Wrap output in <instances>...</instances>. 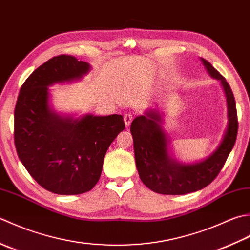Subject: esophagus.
<instances>
[{
    "label": "esophagus",
    "mask_w": 250,
    "mask_h": 250,
    "mask_svg": "<svg viewBox=\"0 0 250 250\" xmlns=\"http://www.w3.org/2000/svg\"><path fill=\"white\" fill-rule=\"evenodd\" d=\"M132 119H134V115H132L131 113H125L124 114V122H125V125L126 126H129Z\"/></svg>",
    "instance_id": "34e87169"
}]
</instances>
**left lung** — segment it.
Listing matches in <instances>:
<instances>
[{
  "instance_id": "left-lung-1",
  "label": "left lung",
  "mask_w": 250,
  "mask_h": 250,
  "mask_svg": "<svg viewBox=\"0 0 250 250\" xmlns=\"http://www.w3.org/2000/svg\"><path fill=\"white\" fill-rule=\"evenodd\" d=\"M207 72L219 80L228 105V126L217 149L201 162L183 164L169 153V140L163 129V115L154 109L137 116L130 125L136 166L141 181L153 192L182 195L202 190L218 176L236 141L238 122L234 95L226 79L201 58Z\"/></svg>"
}]
</instances>
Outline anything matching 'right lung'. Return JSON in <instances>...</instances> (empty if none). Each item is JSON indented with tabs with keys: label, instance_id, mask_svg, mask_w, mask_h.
Listing matches in <instances>:
<instances>
[{
	"label": "right lung",
	"instance_id": "1",
	"mask_svg": "<svg viewBox=\"0 0 250 250\" xmlns=\"http://www.w3.org/2000/svg\"><path fill=\"white\" fill-rule=\"evenodd\" d=\"M89 70V63L73 56L53 57L25 80L15 106L19 160L41 187L56 194L76 195L93 189L106 150L125 128L119 114L75 118L50 108L48 86L81 80Z\"/></svg>",
	"mask_w": 250,
	"mask_h": 250
}]
</instances>
